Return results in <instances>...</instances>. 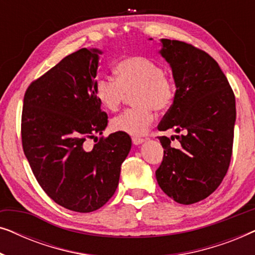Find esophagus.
Listing matches in <instances>:
<instances>
[{
  "label": "esophagus",
  "instance_id": "1",
  "mask_svg": "<svg viewBox=\"0 0 255 255\" xmlns=\"http://www.w3.org/2000/svg\"><path fill=\"white\" fill-rule=\"evenodd\" d=\"M145 140L142 138H139V137H133V138H132V142H133V145H140Z\"/></svg>",
  "mask_w": 255,
  "mask_h": 255
}]
</instances>
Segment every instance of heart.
Returning <instances> with one entry per match:
<instances>
[{"instance_id": "b5f03b06", "label": "heart", "mask_w": 255, "mask_h": 255, "mask_svg": "<svg viewBox=\"0 0 255 255\" xmlns=\"http://www.w3.org/2000/svg\"><path fill=\"white\" fill-rule=\"evenodd\" d=\"M116 80L99 76L93 85L94 96L101 107L116 111L127 94H132L134 108L128 109L111 121L115 131L131 135L144 134L151 127L156 111H163L175 99V85L158 62L145 57H128L115 66Z\"/></svg>"}]
</instances>
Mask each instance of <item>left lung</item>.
Masks as SVG:
<instances>
[{
	"label": "left lung",
	"instance_id": "obj_1",
	"mask_svg": "<svg viewBox=\"0 0 255 255\" xmlns=\"http://www.w3.org/2000/svg\"><path fill=\"white\" fill-rule=\"evenodd\" d=\"M152 40V38H149ZM159 53L172 68L176 92L158 128L176 132L180 149L162 135L163 159L155 172L167 196L193 204L217 189L232 155L236 99L214 58L193 45L161 39Z\"/></svg>",
	"mask_w": 255,
	"mask_h": 255
}]
</instances>
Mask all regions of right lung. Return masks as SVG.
I'll list each match as a JSON object with an SVG mask.
<instances>
[{"mask_svg":"<svg viewBox=\"0 0 255 255\" xmlns=\"http://www.w3.org/2000/svg\"><path fill=\"white\" fill-rule=\"evenodd\" d=\"M103 52L81 48L33 81L24 95V154L43 190L61 207L92 212L113 197L131 149L123 132L101 138L108 115L93 93Z\"/></svg>","mask_w":255,"mask_h":255,"instance_id":"1","label":"right lung"}]
</instances>
